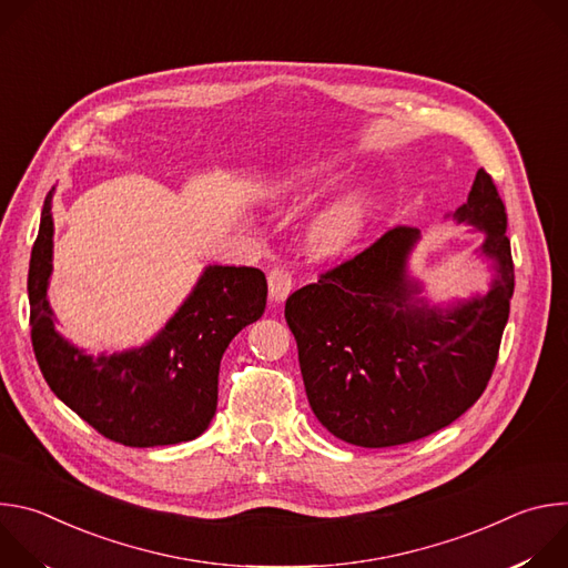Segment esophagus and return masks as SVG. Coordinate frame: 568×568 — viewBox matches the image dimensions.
<instances>
[{"instance_id": "1", "label": "esophagus", "mask_w": 568, "mask_h": 568, "mask_svg": "<svg viewBox=\"0 0 568 568\" xmlns=\"http://www.w3.org/2000/svg\"><path fill=\"white\" fill-rule=\"evenodd\" d=\"M267 285H270V298L274 303H283L294 290V276L285 267H274L267 276Z\"/></svg>"}]
</instances>
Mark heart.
Listing matches in <instances>:
<instances>
[{"instance_id":"b5f03b06","label":"heart","mask_w":568,"mask_h":568,"mask_svg":"<svg viewBox=\"0 0 568 568\" xmlns=\"http://www.w3.org/2000/svg\"><path fill=\"white\" fill-rule=\"evenodd\" d=\"M328 180V173L321 171V169H305L298 173H292L290 178L278 180L272 186V195L281 202L285 200H294L301 193L318 186ZM366 211H368V202L362 195H351L339 200L337 204H333L326 213H323L316 220L314 226V235L316 242L321 245V250L326 252H337L344 245L359 233V229L364 226L366 220Z\"/></svg>"}]
</instances>
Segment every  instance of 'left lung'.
Returning a JSON list of instances; mask_svg holds the SVG:
<instances>
[{"mask_svg": "<svg viewBox=\"0 0 568 568\" xmlns=\"http://www.w3.org/2000/svg\"><path fill=\"white\" fill-rule=\"evenodd\" d=\"M447 217L485 233L495 261L488 294L429 305L407 274L420 231L395 226L285 303L307 402L333 436L357 447L425 438L463 416L488 386L515 292L506 206L478 169Z\"/></svg>", "mask_w": 568, "mask_h": 568, "instance_id": "1", "label": "left lung"}]
</instances>
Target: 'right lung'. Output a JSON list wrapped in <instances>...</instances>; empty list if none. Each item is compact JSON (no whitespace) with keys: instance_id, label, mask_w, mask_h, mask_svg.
I'll return each instance as SVG.
<instances>
[{"instance_id":"1","label":"right lung","mask_w":568,"mask_h":568,"mask_svg":"<svg viewBox=\"0 0 568 568\" xmlns=\"http://www.w3.org/2000/svg\"><path fill=\"white\" fill-rule=\"evenodd\" d=\"M49 191L29 265L31 342L49 388L101 436L125 447L178 445L206 432L217 407L220 359L258 321L267 281L256 267L209 265L193 292L141 348L90 355L53 326L47 298L53 261Z\"/></svg>"}]
</instances>
